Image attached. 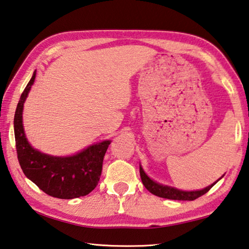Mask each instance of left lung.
Instances as JSON below:
<instances>
[{
    "instance_id": "left-lung-1",
    "label": "left lung",
    "mask_w": 249,
    "mask_h": 249,
    "mask_svg": "<svg viewBox=\"0 0 249 249\" xmlns=\"http://www.w3.org/2000/svg\"><path fill=\"white\" fill-rule=\"evenodd\" d=\"M140 176H141V180H142L144 186L146 187V189L151 192L152 194L159 196V197H162V198L175 199V200H194L207 193V192L212 189L215 183L218 182V181L214 182L213 184L207 186L204 190L184 192V191L173 189V187H170V186L158 184V183L154 182L153 180L149 179L146 175H145V172L143 171V169L141 167H140Z\"/></svg>"
}]
</instances>
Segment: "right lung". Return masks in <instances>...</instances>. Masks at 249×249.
<instances>
[{"mask_svg": "<svg viewBox=\"0 0 249 249\" xmlns=\"http://www.w3.org/2000/svg\"><path fill=\"white\" fill-rule=\"evenodd\" d=\"M36 72L21 93L14 117L16 151L25 176L45 194L56 198L72 199L86 196L95 189L102 173L103 159L110 142L97 143L70 157H53L30 146L22 126V107Z\"/></svg>", "mask_w": 249, "mask_h": 249, "instance_id": "add662e5", "label": "right lung"}]
</instances>
